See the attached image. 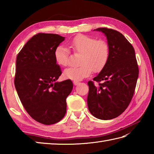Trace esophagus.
Segmentation results:
<instances>
[{
  "mask_svg": "<svg viewBox=\"0 0 154 154\" xmlns=\"http://www.w3.org/2000/svg\"><path fill=\"white\" fill-rule=\"evenodd\" d=\"M73 84L75 85H77L78 84H79V81H73Z\"/></svg>",
  "mask_w": 154,
  "mask_h": 154,
  "instance_id": "obj_1",
  "label": "esophagus"
}]
</instances>
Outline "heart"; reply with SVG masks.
I'll return each mask as SVG.
<instances>
[{"label": "heart", "instance_id": "obj_1", "mask_svg": "<svg viewBox=\"0 0 154 154\" xmlns=\"http://www.w3.org/2000/svg\"><path fill=\"white\" fill-rule=\"evenodd\" d=\"M75 53L81 54L79 66L71 67L63 72L68 79L81 81L91 75L92 71L99 72L106 65L110 57V46L106 41L97 40L89 35L79 34L69 42ZM69 51L63 45L55 49L54 58L56 63L65 67L69 64Z\"/></svg>", "mask_w": 154, "mask_h": 154}]
</instances>
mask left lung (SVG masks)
Listing matches in <instances>:
<instances>
[{"label":"left lung","instance_id":"obj_1","mask_svg":"<svg viewBox=\"0 0 154 154\" xmlns=\"http://www.w3.org/2000/svg\"><path fill=\"white\" fill-rule=\"evenodd\" d=\"M102 32L110 46L106 65L93 80L103 81L96 87L89 81L87 104L93 116L100 120H110L120 115L131 101L138 77V67L132 45L119 32L106 28Z\"/></svg>","mask_w":154,"mask_h":154}]
</instances>
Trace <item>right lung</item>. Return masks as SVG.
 Wrapping results in <instances>:
<instances>
[{
  "label": "right lung",
  "mask_w": 154,
  "mask_h": 154,
  "mask_svg": "<svg viewBox=\"0 0 154 154\" xmlns=\"http://www.w3.org/2000/svg\"><path fill=\"white\" fill-rule=\"evenodd\" d=\"M65 37L39 33L28 41L16 58L14 85L23 106L32 119L45 125L58 122L66 113V99L73 89L61 74L54 51Z\"/></svg>",
  "instance_id": "1"
}]
</instances>
